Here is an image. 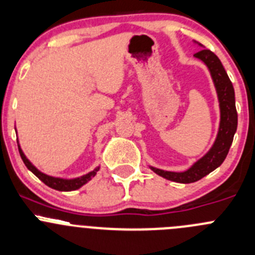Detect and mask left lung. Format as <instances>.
I'll list each match as a JSON object with an SVG mask.
<instances>
[{"label":"left lung","instance_id":"obj_1","mask_svg":"<svg viewBox=\"0 0 255 255\" xmlns=\"http://www.w3.org/2000/svg\"><path fill=\"white\" fill-rule=\"evenodd\" d=\"M193 42L203 48L200 52L196 53L195 57L203 62V64L210 70L211 78H212L214 88H216L219 104V127L216 140L210 150L202 157L198 158L196 162H193L187 170L182 171V172H175V171H165L150 166L151 170L157 173L158 176L178 183L196 182L212 172L217 167H219L228 155L229 147L233 142L234 133L237 131V125H238L233 85H232V82L229 80L228 74L224 70L221 60L214 53L206 49L202 44L196 41Z\"/></svg>","mask_w":255,"mask_h":255}]
</instances>
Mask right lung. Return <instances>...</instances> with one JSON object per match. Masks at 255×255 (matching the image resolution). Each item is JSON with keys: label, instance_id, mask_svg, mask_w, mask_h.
<instances>
[{"label": "right lung", "instance_id": "add662e5", "mask_svg": "<svg viewBox=\"0 0 255 255\" xmlns=\"http://www.w3.org/2000/svg\"><path fill=\"white\" fill-rule=\"evenodd\" d=\"M17 143H18L19 155H21L22 160H23L24 165L27 166V168H28L32 173H34V175H36L37 177L42 181V182H44L48 187L53 188V190L62 191V192H69V191L78 190V188H80L82 186H84L85 183L89 182L92 178H94L98 171L100 170V165H99V166H97L94 170L90 171V172L85 173V175H83V176H79V177H74V178H63V177H55V176H49V175H47V173L39 171L38 168H37L36 166H34L33 163H32L31 161L27 158V156L24 155V152L22 151L18 140H17Z\"/></svg>", "mask_w": 255, "mask_h": 255}]
</instances>
